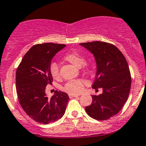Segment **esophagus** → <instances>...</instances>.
<instances>
[{
  "mask_svg": "<svg viewBox=\"0 0 146 146\" xmlns=\"http://www.w3.org/2000/svg\"><path fill=\"white\" fill-rule=\"evenodd\" d=\"M68 96H69L70 98H73V97H78L79 95L78 94H68Z\"/></svg>",
  "mask_w": 146,
  "mask_h": 146,
  "instance_id": "34e87169",
  "label": "esophagus"
}]
</instances>
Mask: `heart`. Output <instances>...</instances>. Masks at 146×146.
Masks as SVG:
<instances>
[{
  "label": "heart",
  "instance_id": "heart-1",
  "mask_svg": "<svg viewBox=\"0 0 146 146\" xmlns=\"http://www.w3.org/2000/svg\"><path fill=\"white\" fill-rule=\"evenodd\" d=\"M64 60L71 63L77 67H80L82 70L90 69V65L85 62V58L82 55L77 52H68L64 56ZM50 74L54 79L60 78V69L58 64L53 62L51 64L50 67ZM84 82L82 80H72L66 82L63 87V90L71 94H78L82 92L83 89Z\"/></svg>",
  "mask_w": 146,
  "mask_h": 146
}]
</instances>
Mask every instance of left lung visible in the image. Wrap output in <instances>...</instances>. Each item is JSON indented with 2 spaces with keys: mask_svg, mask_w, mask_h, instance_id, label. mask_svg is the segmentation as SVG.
<instances>
[{
  "mask_svg": "<svg viewBox=\"0 0 146 146\" xmlns=\"http://www.w3.org/2000/svg\"><path fill=\"white\" fill-rule=\"evenodd\" d=\"M90 51L96 63L94 89L103 88L99 95H92V102L86 107L88 115L97 120H106L123 108L131 90V76L127 61L115 45L103 41L80 44Z\"/></svg>",
  "mask_w": 146,
  "mask_h": 146,
  "instance_id": "left-lung-1",
  "label": "left lung"
}]
</instances>
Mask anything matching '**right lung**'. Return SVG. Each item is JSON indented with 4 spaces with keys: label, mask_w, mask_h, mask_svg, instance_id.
<instances>
[{
    "label": "right lung",
    "mask_w": 146,
    "mask_h": 146,
    "mask_svg": "<svg viewBox=\"0 0 146 146\" xmlns=\"http://www.w3.org/2000/svg\"><path fill=\"white\" fill-rule=\"evenodd\" d=\"M66 45L46 43L36 44L24 56L16 71V90L19 103L33 120L47 124L63 116L69 100L65 92L57 91L51 98L45 87L52 84L51 61Z\"/></svg>",
    "instance_id": "obj_1"
}]
</instances>
